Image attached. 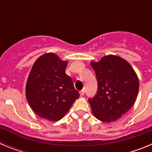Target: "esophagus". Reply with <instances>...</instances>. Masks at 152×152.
I'll use <instances>...</instances> for the list:
<instances>
[{"mask_svg": "<svg viewBox=\"0 0 152 152\" xmlns=\"http://www.w3.org/2000/svg\"><path fill=\"white\" fill-rule=\"evenodd\" d=\"M79 93H80V96H84V90H81V91H80V92H79Z\"/></svg>", "mask_w": 152, "mask_h": 152, "instance_id": "obj_1", "label": "esophagus"}]
</instances>
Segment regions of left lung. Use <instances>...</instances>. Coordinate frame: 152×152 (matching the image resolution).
I'll return each instance as SVG.
<instances>
[{
  "mask_svg": "<svg viewBox=\"0 0 152 152\" xmlns=\"http://www.w3.org/2000/svg\"><path fill=\"white\" fill-rule=\"evenodd\" d=\"M95 71L98 90L89 99L93 114L102 122L116 121L129 110L139 92V81L135 70L123 58L114 55L91 61Z\"/></svg>",
  "mask_w": 152,
  "mask_h": 152,
  "instance_id": "obj_1",
  "label": "left lung"
}]
</instances>
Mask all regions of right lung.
<instances>
[{
	"label": "right lung",
	"mask_w": 152,
	"mask_h": 152,
	"mask_svg": "<svg viewBox=\"0 0 152 152\" xmlns=\"http://www.w3.org/2000/svg\"><path fill=\"white\" fill-rule=\"evenodd\" d=\"M67 64L68 61L49 52L38 58L31 68L26 96L32 110L39 117L58 121L80 96L72 78L64 72Z\"/></svg>",
	"instance_id": "add662e5"
}]
</instances>
